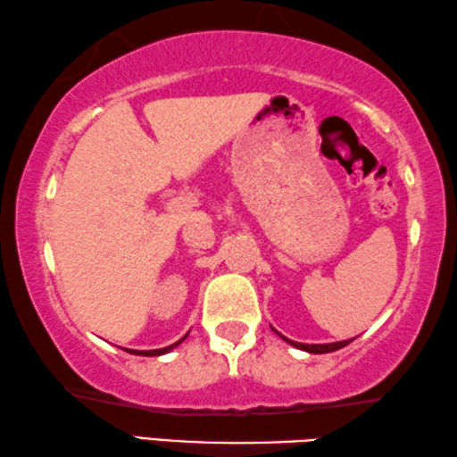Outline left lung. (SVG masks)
<instances>
[{
	"instance_id": "obj_1",
	"label": "left lung",
	"mask_w": 457,
	"mask_h": 457,
	"mask_svg": "<svg viewBox=\"0 0 457 457\" xmlns=\"http://www.w3.org/2000/svg\"><path fill=\"white\" fill-rule=\"evenodd\" d=\"M278 335H280V332H278ZM280 337H282V335H280ZM282 338H284L288 345L296 346V349L306 351V353H312V354H324V353L338 351V349H343V346H346V345L351 343V340H340V343H328V345H304V343H294V340L286 338V337H282Z\"/></svg>"
}]
</instances>
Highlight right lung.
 Instances as JSON below:
<instances>
[{"instance_id":"add662e5","label":"right lung","mask_w":457,"mask_h":457,"mask_svg":"<svg viewBox=\"0 0 457 457\" xmlns=\"http://www.w3.org/2000/svg\"><path fill=\"white\" fill-rule=\"evenodd\" d=\"M189 335V332H187ZM187 335H185L181 340H177V343H173V345H169V346H165V349H154V351H133V349H127L130 354H141V357H159V354H165V353H169V351H173L177 345H181L185 338H187Z\"/></svg>"}]
</instances>
